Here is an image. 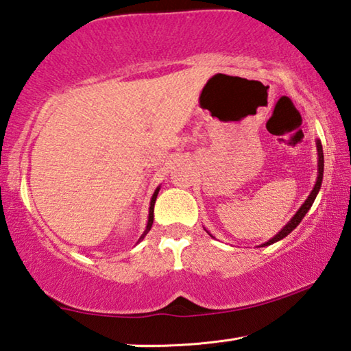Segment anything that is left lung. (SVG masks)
Returning <instances> with one entry per match:
<instances>
[{
    "mask_svg": "<svg viewBox=\"0 0 351 351\" xmlns=\"http://www.w3.org/2000/svg\"><path fill=\"white\" fill-rule=\"evenodd\" d=\"M316 147H317V180H316V184H314L311 193L308 195V198L305 199V203L299 207V210L294 213V217L291 218L289 221L285 224L283 228L278 230V232L274 237H272L271 240L265 241L263 245H260V247L269 246V245H272V243H276L278 240L285 239V237H287V235H289L297 228V226H299V223L302 221V219H304V217L306 215V212L311 209L314 199H316L319 190H320V186H322V178H324V150H322V144H320L319 139H316ZM207 234H209L210 237H213L210 232H207Z\"/></svg>",
    "mask_w": 351,
    "mask_h": 351,
    "instance_id": "8db88e82",
    "label": "left lung"
}]
</instances>
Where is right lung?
<instances>
[{"label": "right lung", "mask_w": 351, "mask_h": 351, "mask_svg": "<svg viewBox=\"0 0 351 351\" xmlns=\"http://www.w3.org/2000/svg\"><path fill=\"white\" fill-rule=\"evenodd\" d=\"M159 189H161V186L159 187H156V190H154V193H153V197H152V199H150V207H148V221H147V226H145V230H144V234L141 235V239L138 240V243L141 241V240H144V237L150 232V229H152V224H153V218H154V215H153V212H154V203H156V198H158V193H159Z\"/></svg>", "instance_id": "add662e5"}]
</instances>
